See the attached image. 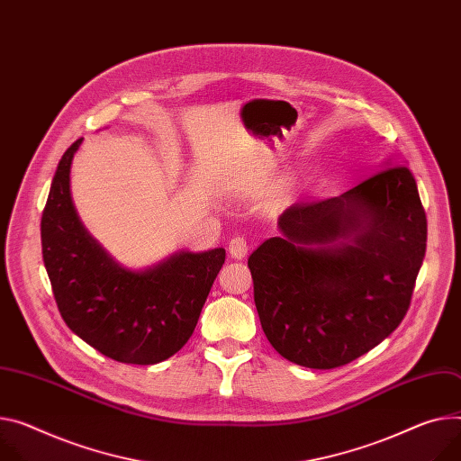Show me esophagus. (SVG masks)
<instances>
[{"instance_id": "obj_1", "label": "esophagus", "mask_w": 461, "mask_h": 461, "mask_svg": "<svg viewBox=\"0 0 461 461\" xmlns=\"http://www.w3.org/2000/svg\"><path fill=\"white\" fill-rule=\"evenodd\" d=\"M247 249H249V245H247L245 238L243 236H234L230 241H229V253L232 258L236 260H241L245 255H247Z\"/></svg>"}]
</instances>
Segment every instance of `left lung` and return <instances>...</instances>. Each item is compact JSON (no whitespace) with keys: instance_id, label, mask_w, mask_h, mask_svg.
<instances>
[{"instance_id":"obj_1","label":"left lung","mask_w":461,"mask_h":461,"mask_svg":"<svg viewBox=\"0 0 461 461\" xmlns=\"http://www.w3.org/2000/svg\"><path fill=\"white\" fill-rule=\"evenodd\" d=\"M278 230L247 266L280 357L341 367L401 325L427 251V214L406 166L387 162L339 197L292 204Z\"/></svg>"}]
</instances>
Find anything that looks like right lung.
<instances>
[{"mask_svg": "<svg viewBox=\"0 0 461 461\" xmlns=\"http://www.w3.org/2000/svg\"><path fill=\"white\" fill-rule=\"evenodd\" d=\"M81 141L62 155L41 221L59 312L69 330L104 357L136 366L164 362L194 334L225 249L179 251L141 271L118 264L88 234L69 194Z\"/></svg>", "mask_w": 461, "mask_h": 461, "instance_id": "right-lung-1", "label": "right lung"}]
</instances>
